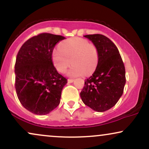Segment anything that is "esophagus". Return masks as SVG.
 Masks as SVG:
<instances>
[{"instance_id": "obj_1", "label": "esophagus", "mask_w": 149, "mask_h": 149, "mask_svg": "<svg viewBox=\"0 0 149 149\" xmlns=\"http://www.w3.org/2000/svg\"><path fill=\"white\" fill-rule=\"evenodd\" d=\"M73 80H74V79H72V78H69V79H68V82H69V83H73Z\"/></svg>"}]
</instances>
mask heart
<instances>
[{
	"label": "heart",
	"mask_w": 149,
	"mask_h": 149,
	"mask_svg": "<svg viewBox=\"0 0 149 149\" xmlns=\"http://www.w3.org/2000/svg\"><path fill=\"white\" fill-rule=\"evenodd\" d=\"M53 64L60 73H64L72 61L69 76H76L84 73L91 74L96 69L99 55L97 47L88 40L82 38H71L59 45L52 54Z\"/></svg>",
	"instance_id": "obj_1"
}]
</instances>
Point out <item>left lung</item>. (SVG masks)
<instances>
[{
  "label": "left lung",
  "instance_id": "obj_1",
  "mask_svg": "<svg viewBox=\"0 0 149 149\" xmlns=\"http://www.w3.org/2000/svg\"><path fill=\"white\" fill-rule=\"evenodd\" d=\"M93 42L99 60L95 72L85 80L80 97L94 111L104 112L116 105L126 82L124 63L115 44L102 34L84 36Z\"/></svg>",
  "mask_w": 149,
  "mask_h": 149
}]
</instances>
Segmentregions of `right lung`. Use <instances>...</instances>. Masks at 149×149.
Listing matches in <instances>:
<instances>
[{"label": "right lung", "instance_id": "add662e5", "mask_svg": "<svg viewBox=\"0 0 149 149\" xmlns=\"http://www.w3.org/2000/svg\"><path fill=\"white\" fill-rule=\"evenodd\" d=\"M65 38L42 33L27 40L17 53L15 65V90L22 105L37 115H45L60 103L67 79L54 66V47Z\"/></svg>", "mask_w": 149, "mask_h": 149}]
</instances>
